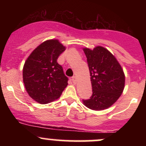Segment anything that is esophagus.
<instances>
[{
    "mask_svg": "<svg viewBox=\"0 0 146 146\" xmlns=\"http://www.w3.org/2000/svg\"><path fill=\"white\" fill-rule=\"evenodd\" d=\"M71 80H72V82H73V83L74 84H76L77 83V81H78V80H77V78H76V77H73V78H72V79H71Z\"/></svg>",
    "mask_w": 146,
    "mask_h": 146,
    "instance_id": "34e87169",
    "label": "esophagus"
}]
</instances>
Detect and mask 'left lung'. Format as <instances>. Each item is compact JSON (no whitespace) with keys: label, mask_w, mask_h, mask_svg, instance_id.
Wrapping results in <instances>:
<instances>
[{"label":"left lung","mask_w":146,"mask_h":146,"mask_svg":"<svg viewBox=\"0 0 146 146\" xmlns=\"http://www.w3.org/2000/svg\"><path fill=\"white\" fill-rule=\"evenodd\" d=\"M90 71L93 93L84 105L93 110L108 108L117 101L125 86V74L115 56L107 48L97 46L83 48Z\"/></svg>","instance_id":"obj_1"}]
</instances>
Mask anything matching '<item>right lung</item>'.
Wrapping results in <instances>:
<instances>
[{"label":"right lung","mask_w":146,"mask_h":146,"mask_svg":"<svg viewBox=\"0 0 146 146\" xmlns=\"http://www.w3.org/2000/svg\"><path fill=\"white\" fill-rule=\"evenodd\" d=\"M66 49L58 39H51L38 45L25 61L23 71L25 87L28 95L41 104L60 98L68 85V78L58 57Z\"/></svg>","instance_id":"obj_1"}]
</instances>
